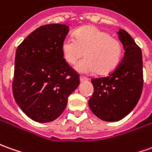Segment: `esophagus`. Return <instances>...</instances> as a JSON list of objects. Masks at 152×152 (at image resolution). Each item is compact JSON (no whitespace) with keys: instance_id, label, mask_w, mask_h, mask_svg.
<instances>
[{"instance_id":"obj_1","label":"esophagus","mask_w":152,"mask_h":152,"mask_svg":"<svg viewBox=\"0 0 152 152\" xmlns=\"http://www.w3.org/2000/svg\"><path fill=\"white\" fill-rule=\"evenodd\" d=\"M88 80V78H86V77H85L83 76H80V81H83V80Z\"/></svg>"}]
</instances>
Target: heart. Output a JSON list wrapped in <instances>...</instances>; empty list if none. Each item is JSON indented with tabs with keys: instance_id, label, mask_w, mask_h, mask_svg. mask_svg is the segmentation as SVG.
Wrapping results in <instances>:
<instances>
[{
	"instance_id": "heart-1",
	"label": "heart",
	"mask_w": 152,
	"mask_h": 152,
	"mask_svg": "<svg viewBox=\"0 0 152 152\" xmlns=\"http://www.w3.org/2000/svg\"><path fill=\"white\" fill-rule=\"evenodd\" d=\"M85 52L86 58L76 65L80 73L107 75L118 66L122 56V45L110 34L94 26H84L74 33V38L66 37L61 44L65 61L74 65Z\"/></svg>"
}]
</instances>
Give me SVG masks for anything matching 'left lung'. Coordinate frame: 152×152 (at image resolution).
I'll use <instances>...</instances> for the list:
<instances>
[{"instance_id":"1","label":"left lung","mask_w":152,"mask_h":152,"mask_svg":"<svg viewBox=\"0 0 152 152\" xmlns=\"http://www.w3.org/2000/svg\"><path fill=\"white\" fill-rule=\"evenodd\" d=\"M118 37L124 46V56L107 76L92 78L94 93L89 100L91 111L106 121H120L136 106L143 88L142 53L125 30Z\"/></svg>"}]
</instances>
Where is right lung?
<instances>
[{
  "label": "right lung",
  "instance_id": "obj_1",
  "mask_svg": "<svg viewBox=\"0 0 152 152\" xmlns=\"http://www.w3.org/2000/svg\"><path fill=\"white\" fill-rule=\"evenodd\" d=\"M68 28L61 24L41 26L16 49L12 92L20 108L35 121L50 122L59 117L80 84L79 74L61 53Z\"/></svg>",
  "mask_w": 152,
  "mask_h": 152
}]
</instances>
